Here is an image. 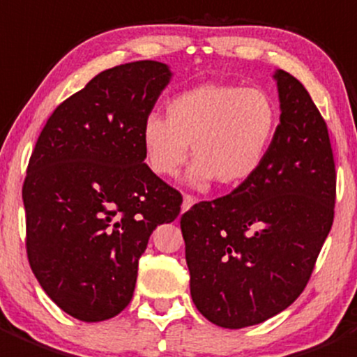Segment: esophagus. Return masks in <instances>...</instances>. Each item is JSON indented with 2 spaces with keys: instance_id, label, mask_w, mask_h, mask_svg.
<instances>
[{
  "instance_id": "34e87169",
  "label": "esophagus",
  "mask_w": 357,
  "mask_h": 357,
  "mask_svg": "<svg viewBox=\"0 0 357 357\" xmlns=\"http://www.w3.org/2000/svg\"><path fill=\"white\" fill-rule=\"evenodd\" d=\"M195 202H197L195 197H192V195H185V197H183V204H181V211H183V213H185V211H188L190 207H192Z\"/></svg>"
}]
</instances>
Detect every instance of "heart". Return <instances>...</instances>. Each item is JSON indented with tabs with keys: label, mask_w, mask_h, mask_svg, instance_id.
<instances>
[{
	"label": "heart",
	"mask_w": 357,
	"mask_h": 357,
	"mask_svg": "<svg viewBox=\"0 0 357 357\" xmlns=\"http://www.w3.org/2000/svg\"><path fill=\"white\" fill-rule=\"evenodd\" d=\"M279 127L271 94L231 83H202L167 102L165 119L150 115L141 129L144 158L151 171L171 178L188 157L195 160L185 183L206 188L213 179L237 186L265 160Z\"/></svg>",
	"instance_id": "b5f03b06"
}]
</instances>
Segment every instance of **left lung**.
I'll list each match as a JSON object with an SVG mask.
<instances>
[{
    "label": "left lung",
    "mask_w": 357,
    "mask_h": 357,
    "mask_svg": "<svg viewBox=\"0 0 357 357\" xmlns=\"http://www.w3.org/2000/svg\"><path fill=\"white\" fill-rule=\"evenodd\" d=\"M279 119L258 171L181 216L190 293L221 328L252 326L300 296L333 223V151L305 86L275 69Z\"/></svg>",
    "instance_id": "obj_1"
}]
</instances>
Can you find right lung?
Wrapping results in <instances>:
<instances>
[{
    "instance_id": "right-lung-1",
    "label": "right lung",
    "mask_w": 357,
    "mask_h": 357,
    "mask_svg": "<svg viewBox=\"0 0 357 357\" xmlns=\"http://www.w3.org/2000/svg\"><path fill=\"white\" fill-rule=\"evenodd\" d=\"M171 79L157 61L106 69L59 105L38 137L22 188L27 258L75 319L106 321L129 305L150 235L181 209L141 144Z\"/></svg>"
}]
</instances>
